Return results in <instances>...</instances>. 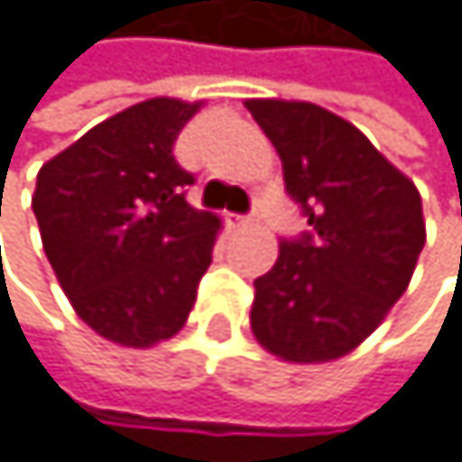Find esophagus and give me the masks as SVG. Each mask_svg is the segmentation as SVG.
<instances>
[{
  "label": "esophagus",
  "instance_id": "1",
  "mask_svg": "<svg viewBox=\"0 0 462 462\" xmlns=\"http://www.w3.org/2000/svg\"><path fill=\"white\" fill-rule=\"evenodd\" d=\"M258 221V215L253 212V215H233L229 218V224H236V226H250V224H255Z\"/></svg>",
  "mask_w": 462,
  "mask_h": 462
}]
</instances>
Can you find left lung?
Segmentation results:
<instances>
[{"mask_svg":"<svg viewBox=\"0 0 462 462\" xmlns=\"http://www.w3.org/2000/svg\"><path fill=\"white\" fill-rule=\"evenodd\" d=\"M276 146L308 233L284 238L255 279L250 325L284 362L351 354L388 316L417 267L426 221L417 186L354 123L296 100H247Z\"/></svg>","mask_w":462,"mask_h":462,"instance_id":"obj_1","label":"left lung"}]
</instances>
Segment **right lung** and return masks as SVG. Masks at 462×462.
I'll return each instance as SVG.
<instances>
[{"label": "right lung", "instance_id": "1", "mask_svg": "<svg viewBox=\"0 0 462 462\" xmlns=\"http://www.w3.org/2000/svg\"><path fill=\"white\" fill-rule=\"evenodd\" d=\"M200 103L154 97L97 123L36 175L42 247L77 316L100 337L172 339L212 264L218 215L189 207L175 140Z\"/></svg>", "mask_w": 462, "mask_h": 462}]
</instances>
